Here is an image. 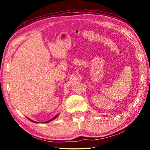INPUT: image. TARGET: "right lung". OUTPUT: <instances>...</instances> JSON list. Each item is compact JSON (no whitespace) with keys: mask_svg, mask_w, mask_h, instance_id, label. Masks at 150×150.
Returning a JSON list of instances; mask_svg holds the SVG:
<instances>
[{"mask_svg":"<svg viewBox=\"0 0 150 150\" xmlns=\"http://www.w3.org/2000/svg\"><path fill=\"white\" fill-rule=\"evenodd\" d=\"M58 115H56V116H54V117H53L52 119H51V120H48L47 122H50V121H52V120H54V119L55 118H57V116ZM29 120H30V119H29ZM31 121H32V120H31ZM32 122H34V121H32Z\"/></svg>","mask_w":150,"mask_h":150,"instance_id":"1","label":"right lung"}]
</instances>
